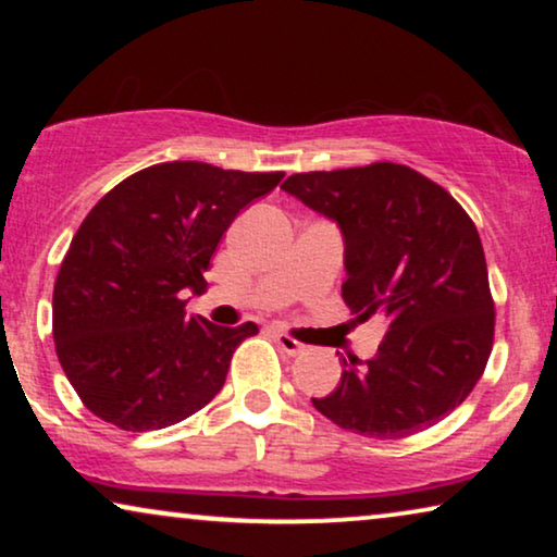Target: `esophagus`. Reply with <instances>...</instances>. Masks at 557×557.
<instances>
[{
    "label": "esophagus",
    "instance_id": "esophagus-1",
    "mask_svg": "<svg viewBox=\"0 0 557 557\" xmlns=\"http://www.w3.org/2000/svg\"><path fill=\"white\" fill-rule=\"evenodd\" d=\"M273 337H276V342H278V347L281 349H284V352L286 355H299V352H304V345H301V342L299 339H294L292 337V334H286V332H276V334H273Z\"/></svg>",
    "mask_w": 557,
    "mask_h": 557
}]
</instances>
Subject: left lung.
I'll use <instances>...</instances> for the list:
<instances>
[{
	"instance_id": "obj_1",
	"label": "left lung",
	"mask_w": 557,
	"mask_h": 557,
	"mask_svg": "<svg viewBox=\"0 0 557 557\" xmlns=\"http://www.w3.org/2000/svg\"><path fill=\"white\" fill-rule=\"evenodd\" d=\"M286 193L337 220L345 235L342 299L364 322L383 317L377 355L345 360L339 385L311 398L339 429L406 438L467 400L494 345V299L467 210L406 164L301 172Z\"/></svg>"
}]
</instances>
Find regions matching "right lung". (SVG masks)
Instances as JSON below:
<instances>
[{
  "mask_svg": "<svg viewBox=\"0 0 557 557\" xmlns=\"http://www.w3.org/2000/svg\"><path fill=\"white\" fill-rule=\"evenodd\" d=\"M284 172L205 162L147 166L106 193L73 235L52 288V339L73 391L121 431L180 423L220 393L253 322L187 317V292L235 215Z\"/></svg>",
  "mask_w": 557,
  "mask_h": 557,
  "instance_id": "right-lung-1",
  "label": "right lung"
}]
</instances>
